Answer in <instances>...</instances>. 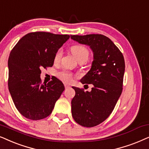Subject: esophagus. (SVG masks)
Masks as SVG:
<instances>
[{
  "mask_svg": "<svg viewBox=\"0 0 149 149\" xmlns=\"http://www.w3.org/2000/svg\"><path fill=\"white\" fill-rule=\"evenodd\" d=\"M64 85H65V88H69V87H70V86H69V85L67 84H65Z\"/></svg>",
  "mask_w": 149,
  "mask_h": 149,
  "instance_id": "obj_1",
  "label": "esophagus"
}]
</instances>
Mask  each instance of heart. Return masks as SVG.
I'll use <instances>...</instances> for the list:
<instances>
[{"label":"heart","instance_id":"b5f03b06","mask_svg":"<svg viewBox=\"0 0 149 149\" xmlns=\"http://www.w3.org/2000/svg\"><path fill=\"white\" fill-rule=\"evenodd\" d=\"M71 52L72 55L78 62H82L83 63L86 62L90 56V51L86 46L83 45H74L71 47ZM63 56L62 49H59L55 54L54 62H60L61 58ZM57 76L61 80L65 82H69L72 80L73 74L69 71H61L57 73Z\"/></svg>","mask_w":149,"mask_h":149}]
</instances>
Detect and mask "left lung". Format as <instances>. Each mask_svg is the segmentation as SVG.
Returning <instances> with one entry per match:
<instances>
[{
	"mask_svg": "<svg viewBox=\"0 0 149 149\" xmlns=\"http://www.w3.org/2000/svg\"><path fill=\"white\" fill-rule=\"evenodd\" d=\"M71 38L89 45L94 54L91 70L81 79L92 84L91 92L72 87L76 95L71 101V114L77 123L92 127L104 122L114 110L123 91L125 73L123 55L108 37L101 34L71 35Z\"/></svg>",
	"mask_w": 149,
	"mask_h": 149,
	"instance_id": "1",
	"label": "left lung"
}]
</instances>
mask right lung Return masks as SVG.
<instances>
[{"label":"right lung","instance_id":"obj_1","mask_svg":"<svg viewBox=\"0 0 149 149\" xmlns=\"http://www.w3.org/2000/svg\"><path fill=\"white\" fill-rule=\"evenodd\" d=\"M69 37L33 32L22 37L11 51L8 86L15 106L24 117L33 120L46 118L64 91L58 79L42 84L40 74L41 68L53 66L55 54Z\"/></svg>","mask_w":149,"mask_h":149}]
</instances>
